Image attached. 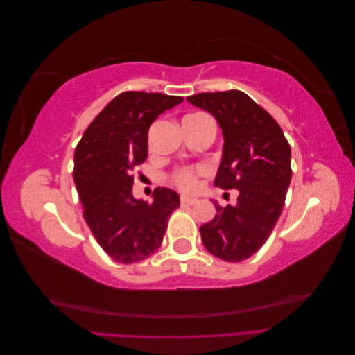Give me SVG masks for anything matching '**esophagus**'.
Returning <instances> with one entry per match:
<instances>
[{
	"label": "esophagus",
	"instance_id": "obj_1",
	"mask_svg": "<svg viewBox=\"0 0 355 355\" xmlns=\"http://www.w3.org/2000/svg\"><path fill=\"white\" fill-rule=\"evenodd\" d=\"M180 202L184 204V206H192V204H196L197 202V200L196 198H191V197H182L180 198Z\"/></svg>",
	"mask_w": 355,
	"mask_h": 355
}]
</instances>
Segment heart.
<instances>
[{"label": "heart", "instance_id": "obj_1", "mask_svg": "<svg viewBox=\"0 0 355 355\" xmlns=\"http://www.w3.org/2000/svg\"><path fill=\"white\" fill-rule=\"evenodd\" d=\"M202 173V168L197 167H184L176 170L171 179L176 187L185 192H194L198 188V176Z\"/></svg>", "mask_w": 355, "mask_h": 355}]
</instances>
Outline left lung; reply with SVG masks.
Instances as JSON below:
<instances>
[{
  "label": "left lung",
  "instance_id": "obj_1",
  "mask_svg": "<svg viewBox=\"0 0 355 355\" xmlns=\"http://www.w3.org/2000/svg\"><path fill=\"white\" fill-rule=\"evenodd\" d=\"M187 101L210 112L223 135L214 187L237 189V206L220 207L200 228L207 252L227 262L253 256L270 237L283 211L292 179L290 145L282 127L240 90L200 93Z\"/></svg>",
  "mask_w": 355,
  "mask_h": 355
}]
</instances>
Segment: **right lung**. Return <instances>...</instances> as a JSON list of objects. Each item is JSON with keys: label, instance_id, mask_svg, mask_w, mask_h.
Segmentation results:
<instances>
[{"label": "right lung", "instance_id": "right-lung-1", "mask_svg": "<svg viewBox=\"0 0 355 355\" xmlns=\"http://www.w3.org/2000/svg\"><path fill=\"white\" fill-rule=\"evenodd\" d=\"M184 98L161 93L118 94L84 132L75 148L73 180L84 219L105 253L136 263L163 243L178 192L155 188L153 202L133 197L132 171L148 157V130L158 115Z\"/></svg>", "mask_w": 355, "mask_h": 355}]
</instances>
